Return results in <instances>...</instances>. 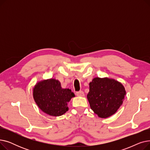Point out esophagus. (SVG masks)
I'll list each match as a JSON object with an SVG mask.
<instances>
[{
    "instance_id": "1",
    "label": "esophagus",
    "mask_w": 150,
    "mask_h": 150,
    "mask_svg": "<svg viewBox=\"0 0 150 150\" xmlns=\"http://www.w3.org/2000/svg\"><path fill=\"white\" fill-rule=\"evenodd\" d=\"M76 95L77 96H79V97H84V93L82 91H78L76 92Z\"/></svg>"
}]
</instances>
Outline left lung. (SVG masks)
<instances>
[{
	"instance_id": "1",
	"label": "left lung",
	"mask_w": 150,
	"mask_h": 150,
	"mask_svg": "<svg viewBox=\"0 0 150 150\" xmlns=\"http://www.w3.org/2000/svg\"><path fill=\"white\" fill-rule=\"evenodd\" d=\"M126 91L122 83L108 78H94L87 96L91 109L100 118L114 114L122 105Z\"/></svg>"
}]
</instances>
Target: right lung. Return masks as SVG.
Instances as JSON below:
<instances>
[{
	"label": "right lung",
	"instance_id": "1",
	"mask_svg": "<svg viewBox=\"0 0 150 150\" xmlns=\"http://www.w3.org/2000/svg\"><path fill=\"white\" fill-rule=\"evenodd\" d=\"M33 98L42 111L51 116H60L68 110L67 103L75 94L69 89H62L55 79L42 80L33 88Z\"/></svg>",
	"mask_w": 150,
	"mask_h": 150
}]
</instances>
